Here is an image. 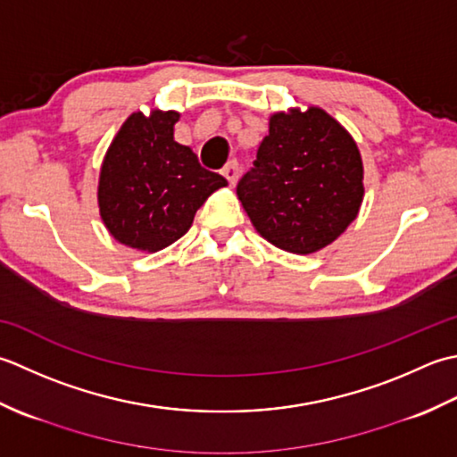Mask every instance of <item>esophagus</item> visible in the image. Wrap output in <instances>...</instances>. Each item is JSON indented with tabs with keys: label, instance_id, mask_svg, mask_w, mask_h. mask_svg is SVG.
Returning <instances> with one entry per match:
<instances>
[{
	"label": "esophagus",
	"instance_id": "esophagus-1",
	"mask_svg": "<svg viewBox=\"0 0 457 457\" xmlns=\"http://www.w3.org/2000/svg\"><path fill=\"white\" fill-rule=\"evenodd\" d=\"M222 175L227 177L228 185L232 187V185H237V179H238V163L237 162H228L225 167H222Z\"/></svg>",
	"mask_w": 457,
	"mask_h": 457
}]
</instances>
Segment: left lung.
<instances>
[{
  "label": "left lung",
  "mask_w": 457,
  "mask_h": 457,
  "mask_svg": "<svg viewBox=\"0 0 457 457\" xmlns=\"http://www.w3.org/2000/svg\"><path fill=\"white\" fill-rule=\"evenodd\" d=\"M237 195L260 237L286 253H318L357 219L365 195L359 147L318 106L276 112Z\"/></svg>",
  "instance_id": "1"
}]
</instances>
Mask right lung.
I'll list each match as a JSON object with an SVG mask.
<instances>
[{"label": "right lung", "instance_id": "add662e5", "mask_svg": "<svg viewBox=\"0 0 457 457\" xmlns=\"http://www.w3.org/2000/svg\"><path fill=\"white\" fill-rule=\"evenodd\" d=\"M179 112H134L102 162L98 207L110 235L147 253L173 245L193 225L195 212L227 179L201 167L191 147L177 144Z\"/></svg>", "mask_w": 457, "mask_h": 457}]
</instances>
